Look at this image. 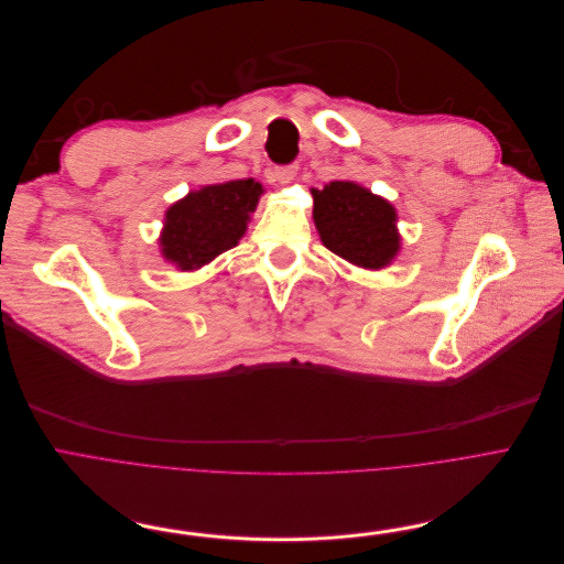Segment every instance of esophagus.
<instances>
[{
	"mask_svg": "<svg viewBox=\"0 0 564 564\" xmlns=\"http://www.w3.org/2000/svg\"><path fill=\"white\" fill-rule=\"evenodd\" d=\"M296 172H299V165H284V167H273L271 176L280 183H289L293 181V176H296Z\"/></svg>",
	"mask_w": 564,
	"mask_h": 564,
	"instance_id": "obj_1",
	"label": "esophagus"
}]
</instances>
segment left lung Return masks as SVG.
<instances>
[{
    "label": "left lung",
    "instance_id": "left-lung-1",
    "mask_svg": "<svg viewBox=\"0 0 564 564\" xmlns=\"http://www.w3.org/2000/svg\"><path fill=\"white\" fill-rule=\"evenodd\" d=\"M314 195V225L324 246L362 268L388 265L399 252L394 208L351 181H333Z\"/></svg>",
    "mask_w": 564,
    "mask_h": 564
}]
</instances>
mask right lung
I'll return each mask as SVG.
<instances>
[{"label":"right lung","instance_id":"add662e5","mask_svg":"<svg viewBox=\"0 0 564 564\" xmlns=\"http://www.w3.org/2000/svg\"><path fill=\"white\" fill-rule=\"evenodd\" d=\"M261 185L252 178L206 185L176 202L165 216L160 246L181 271H193L234 248L246 234Z\"/></svg>","mask_w":564,"mask_h":564}]
</instances>
